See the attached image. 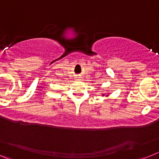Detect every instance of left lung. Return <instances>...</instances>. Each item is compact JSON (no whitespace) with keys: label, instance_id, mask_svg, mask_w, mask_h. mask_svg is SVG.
<instances>
[{"label":"left lung","instance_id":"left-lung-1","mask_svg":"<svg viewBox=\"0 0 159 159\" xmlns=\"http://www.w3.org/2000/svg\"><path fill=\"white\" fill-rule=\"evenodd\" d=\"M102 96H105V94H102ZM107 96H109L108 93H107V95H106V97H107Z\"/></svg>","mask_w":159,"mask_h":159}]
</instances>
